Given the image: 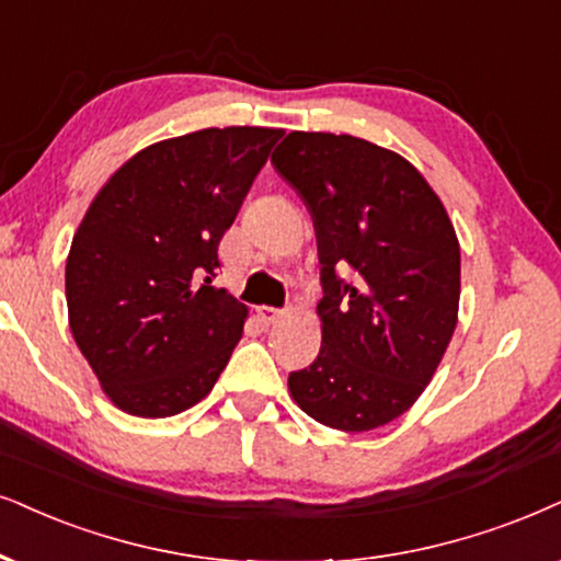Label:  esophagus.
<instances>
[{
  "mask_svg": "<svg viewBox=\"0 0 561 561\" xmlns=\"http://www.w3.org/2000/svg\"><path fill=\"white\" fill-rule=\"evenodd\" d=\"M259 318H261V321H264L266 325L279 323L282 318H285V310H276V308H268V305H261V308H259Z\"/></svg>",
  "mask_w": 561,
  "mask_h": 561,
  "instance_id": "34e87169",
  "label": "esophagus"
}]
</instances>
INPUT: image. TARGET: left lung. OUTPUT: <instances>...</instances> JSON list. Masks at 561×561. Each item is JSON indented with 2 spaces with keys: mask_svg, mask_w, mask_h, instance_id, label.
Here are the masks:
<instances>
[{
  "mask_svg": "<svg viewBox=\"0 0 561 561\" xmlns=\"http://www.w3.org/2000/svg\"><path fill=\"white\" fill-rule=\"evenodd\" d=\"M272 165L313 217L323 285L321 352L289 396L331 430H378L414 407L456 331V228L407 158L352 134L289 131Z\"/></svg>",
  "mask_w": 561,
  "mask_h": 561,
  "instance_id": "left-lung-1",
  "label": "left lung"
}]
</instances>
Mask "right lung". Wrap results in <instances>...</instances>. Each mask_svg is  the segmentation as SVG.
<instances>
[{
  "instance_id": "right-lung-1",
  "label": "right lung",
  "mask_w": 561,
  "mask_h": 561,
  "mask_svg": "<svg viewBox=\"0 0 561 561\" xmlns=\"http://www.w3.org/2000/svg\"><path fill=\"white\" fill-rule=\"evenodd\" d=\"M282 129L162 139L124 162L67 256L69 329L113 407L162 420L209 396L248 308L211 287L217 245Z\"/></svg>"
}]
</instances>
